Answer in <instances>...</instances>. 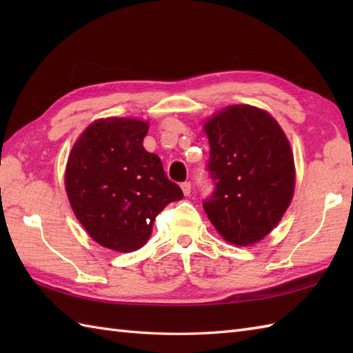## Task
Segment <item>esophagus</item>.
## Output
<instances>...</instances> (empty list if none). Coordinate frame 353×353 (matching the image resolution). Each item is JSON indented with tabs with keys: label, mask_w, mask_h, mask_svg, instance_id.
Segmentation results:
<instances>
[{
	"label": "esophagus",
	"mask_w": 353,
	"mask_h": 353,
	"mask_svg": "<svg viewBox=\"0 0 353 353\" xmlns=\"http://www.w3.org/2000/svg\"><path fill=\"white\" fill-rule=\"evenodd\" d=\"M181 186H182V191H183L185 196H190V194H191V183L190 182H183Z\"/></svg>",
	"instance_id": "obj_1"
}]
</instances>
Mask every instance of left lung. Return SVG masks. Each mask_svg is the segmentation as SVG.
<instances>
[{
	"label": "left lung",
	"instance_id": "8db88e82",
	"mask_svg": "<svg viewBox=\"0 0 353 353\" xmlns=\"http://www.w3.org/2000/svg\"><path fill=\"white\" fill-rule=\"evenodd\" d=\"M214 192L203 201L216 232L235 245L261 241L281 221L294 194L290 142L268 112L236 104L205 124Z\"/></svg>",
	"mask_w": 353,
	"mask_h": 353
}]
</instances>
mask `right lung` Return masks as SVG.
<instances>
[{
    "label": "right lung",
    "instance_id": "add662e5",
    "mask_svg": "<svg viewBox=\"0 0 353 353\" xmlns=\"http://www.w3.org/2000/svg\"><path fill=\"white\" fill-rule=\"evenodd\" d=\"M148 123L97 119L74 144L65 188L77 220L94 241L115 252L141 249L171 201L183 199L159 156L142 145Z\"/></svg>",
    "mask_w": 353,
    "mask_h": 353
}]
</instances>
